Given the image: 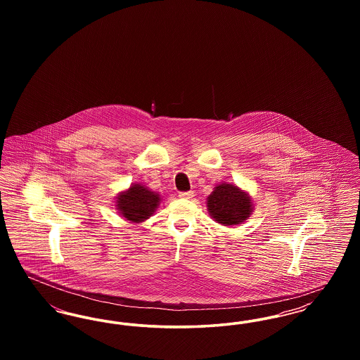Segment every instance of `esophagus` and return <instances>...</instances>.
<instances>
[{"label": "esophagus", "instance_id": "esophagus-1", "mask_svg": "<svg viewBox=\"0 0 360 360\" xmlns=\"http://www.w3.org/2000/svg\"><path fill=\"white\" fill-rule=\"evenodd\" d=\"M179 197L185 198V200H191L194 197V191H181Z\"/></svg>", "mask_w": 360, "mask_h": 360}]
</instances>
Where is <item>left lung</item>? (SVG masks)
I'll return each instance as SVG.
<instances>
[{
  "instance_id": "8db88e82",
  "label": "left lung",
  "mask_w": 360,
  "mask_h": 360,
  "mask_svg": "<svg viewBox=\"0 0 360 360\" xmlns=\"http://www.w3.org/2000/svg\"><path fill=\"white\" fill-rule=\"evenodd\" d=\"M206 207L216 223L232 226L245 221L252 214L254 204L247 191L224 182L209 194Z\"/></svg>"
}]
</instances>
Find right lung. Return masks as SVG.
<instances>
[{"label": "right lung", "mask_w": 360, "mask_h": 360, "mask_svg": "<svg viewBox=\"0 0 360 360\" xmlns=\"http://www.w3.org/2000/svg\"><path fill=\"white\" fill-rule=\"evenodd\" d=\"M160 200L159 193L141 184H134L117 194L116 209L127 221L143 223L154 214Z\"/></svg>", "instance_id": "right-lung-1"}]
</instances>
